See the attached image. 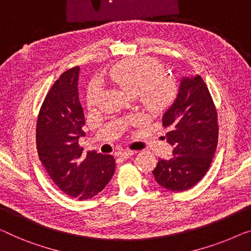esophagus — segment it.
I'll return each instance as SVG.
<instances>
[{"mask_svg": "<svg viewBox=\"0 0 251 251\" xmlns=\"http://www.w3.org/2000/svg\"><path fill=\"white\" fill-rule=\"evenodd\" d=\"M133 154H134V151L126 150V151H119V152H118V156H119V157H121V158H125V159H126V158H129L130 156H132Z\"/></svg>", "mask_w": 251, "mask_h": 251, "instance_id": "34e87169", "label": "esophagus"}]
</instances>
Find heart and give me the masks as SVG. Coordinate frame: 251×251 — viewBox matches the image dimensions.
<instances>
[{
    "mask_svg": "<svg viewBox=\"0 0 251 251\" xmlns=\"http://www.w3.org/2000/svg\"><path fill=\"white\" fill-rule=\"evenodd\" d=\"M164 69L157 60L151 57H134L123 61L110 71V78L132 97H139L147 110L158 112L172 103L176 95V83L169 75H163ZM101 85L90 83L87 103L94 107L99 103Z\"/></svg>",
    "mask_w": 251,
    "mask_h": 251,
    "instance_id": "heart-1",
    "label": "heart"
}]
</instances>
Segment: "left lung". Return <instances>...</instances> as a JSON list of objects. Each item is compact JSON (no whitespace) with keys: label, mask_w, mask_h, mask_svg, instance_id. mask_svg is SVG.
<instances>
[{"label":"left lung","mask_w":251,"mask_h":251,"mask_svg":"<svg viewBox=\"0 0 251 251\" xmlns=\"http://www.w3.org/2000/svg\"><path fill=\"white\" fill-rule=\"evenodd\" d=\"M162 123L170 128L165 138L174 147L173 157L159 158L152 174L166 190H188L209 169L219 139L216 108L201 75L180 79L176 99L163 113Z\"/></svg>","instance_id":"left-lung-1"}]
</instances>
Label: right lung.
<instances>
[{"instance_id":"1","label":"right lung","mask_w":251,"mask_h":251,"mask_svg":"<svg viewBox=\"0 0 251 251\" xmlns=\"http://www.w3.org/2000/svg\"><path fill=\"white\" fill-rule=\"evenodd\" d=\"M80 68L65 71L54 82L39 111L36 144L38 156L53 182L70 197L90 199L100 192L115 171L112 155L95 151L83 155L85 114L79 100Z\"/></svg>"}]
</instances>
